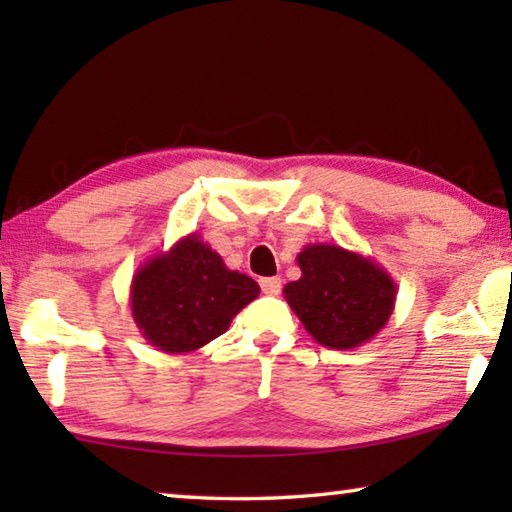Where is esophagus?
<instances>
[{
  "instance_id": "obj_1",
  "label": "esophagus",
  "mask_w": 512,
  "mask_h": 512,
  "mask_svg": "<svg viewBox=\"0 0 512 512\" xmlns=\"http://www.w3.org/2000/svg\"><path fill=\"white\" fill-rule=\"evenodd\" d=\"M259 287H262L266 296H280L282 280L280 277H264V280H259Z\"/></svg>"
}]
</instances>
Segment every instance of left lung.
<instances>
[{
	"instance_id": "8db88e82",
	"label": "left lung",
	"mask_w": 512,
	"mask_h": 512,
	"mask_svg": "<svg viewBox=\"0 0 512 512\" xmlns=\"http://www.w3.org/2000/svg\"><path fill=\"white\" fill-rule=\"evenodd\" d=\"M296 259L302 275L284 287V298L311 339L352 350L384 329L397 298L384 266L334 244H309Z\"/></svg>"
}]
</instances>
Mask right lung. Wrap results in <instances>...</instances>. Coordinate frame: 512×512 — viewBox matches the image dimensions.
Segmentation results:
<instances>
[{"label":"right lung","instance_id":"obj_1","mask_svg":"<svg viewBox=\"0 0 512 512\" xmlns=\"http://www.w3.org/2000/svg\"><path fill=\"white\" fill-rule=\"evenodd\" d=\"M257 296L253 277L230 271L221 255L192 232L137 268L131 314L153 348L180 354L221 336Z\"/></svg>","mask_w":512,"mask_h":512}]
</instances>
